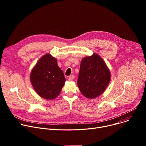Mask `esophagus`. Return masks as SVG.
Segmentation results:
<instances>
[{"label": "esophagus", "instance_id": "obj_1", "mask_svg": "<svg viewBox=\"0 0 146 146\" xmlns=\"http://www.w3.org/2000/svg\"><path fill=\"white\" fill-rule=\"evenodd\" d=\"M74 76L73 75H71V76H69L68 80H69V81H73V79H74Z\"/></svg>", "mask_w": 146, "mask_h": 146}]
</instances>
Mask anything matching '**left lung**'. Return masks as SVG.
I'll list each match as a JSON object with an SVG mask.
<instances>
[{
	"label": "left lung",
	"instance_id": "8db88e82",
	"mask_svg": "<svg viewBox=\"0 0 146 146\" xmlns=\"http://www.w3.org/2000/svg\"><path fill=\"white\" fill-rule=\"evenodd\" d=\"M111 80V72L102 58L96 53L84 57L80 63L78 86L88 99L100 96Z\"/></svg>",
	"mask_w": 146,
	"mask_h": 146
}]
</instances>
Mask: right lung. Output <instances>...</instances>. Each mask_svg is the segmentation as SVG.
<instances>
[{
    "mask_svg": "<svg viewBox=\"0 0 146 146\" xmlns=\"http://www.w3.org/2000/svg\"><path fill=\"white\" fill-rule=\"evenodd\" d=\"M30 81L40 97L51 100L60 94L66 79L57 60L47 53L41 57L32 69Z\"/></svg>",
    "mask_w": 146,
    "mask_h": 146,
    "instance_id": "right-lung-1",
    "label": "right lung"
}]
</instances>
